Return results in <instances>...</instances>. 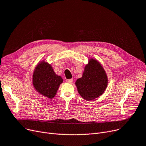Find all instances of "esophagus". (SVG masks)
Returning <instances> with one entry per match:
<instances>
[{"label": "esophagus", "mask_w": 146, "mask_h": 146, "mask_svg": "<svg viewBox=\"0 0 146 146\" xmlns=\"http://www.w3.org/2000/svg\"><path fill=\"white\" fill-rule=\"evenodd\" d=\"M66 81V82H67V83H72V82H73V79H67Z\"/></svg>", "instance_id": "obj_1"}]
</instances>
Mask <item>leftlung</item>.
<instances>
[{
    "instance_id": "obj_1",
    "label": "left lung",
    "mask_w": 146,
    "mask_h": 146,
    "mask_svg": "<svg viewBox=\"0 0 146 146\" xmlns=\"http://www.w3.org/2000/svg\"><path fill=\"white\" fill-rule=\"evenodd\" d=\"M75 85L84 99L92 101L104 94L108 85V77L101 64L90 58L85 67L82 77L76 80Z\"/></svg>"
}]
</instances>
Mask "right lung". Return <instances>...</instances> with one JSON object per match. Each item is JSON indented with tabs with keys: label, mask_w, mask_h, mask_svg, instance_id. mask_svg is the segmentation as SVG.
Returning a JSON list of instances; mask_svg holds the SVG:
<instances>
[{
	"label": "right lung",
	"mask_w": 146,
	"mask_h": 146,
	"mask_svg": "<svg viewBox=\"0 0 146 146\" xmlns=\"http://www.w3.org/2000/svg\"><path fill=\"white\" fill-rule=\"evenodd\" d=\"M63 79L54 72L51 64L44 60L38 63L33 75V84L41 95L52 99L55 96Z\"/></svg>",
	"instance_id": "right-lung-1"
}]
</instances>
